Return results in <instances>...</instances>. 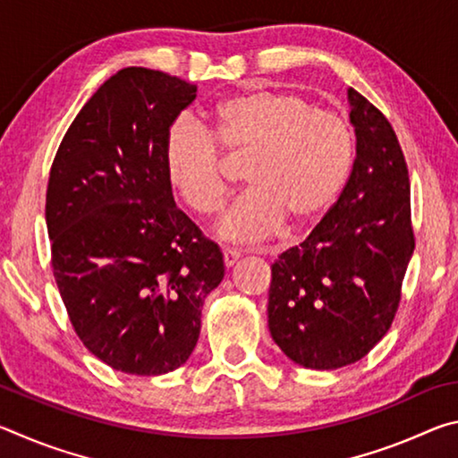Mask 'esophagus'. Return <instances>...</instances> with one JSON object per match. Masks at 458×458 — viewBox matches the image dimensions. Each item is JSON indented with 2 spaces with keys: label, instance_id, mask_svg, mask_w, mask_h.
<instances>
[{
  "label": "esophagus",
  "instance_id": "obj_1",
  "mask_svg": "<svg viewBox=\"0 0 458 458\" xmlns=\"http://www.w3.org/2000/svg\"><path fill=\"white\" fill-rule=\"evenodd\" d=\"M222 252H224V265H226V268L234 267L240 260V257H242V252H240L238 248H224Z\"/></svg>",
  "mask_w": 458,
  "mask_h": 458
}]
</instances>
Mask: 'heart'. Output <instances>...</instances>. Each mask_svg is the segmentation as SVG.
I'll use <instances>...</instances> for the list:
<instances>
[{"label": "heart", "instance_id": "heart-1", "mask_svg": "<svg viewBox=\"0 0 458 458\" xmlns=\"http://www.w3.org/2000/svg\"><path fill=\"white\" fill-rule=\"evenodd\" d=\"M246 157L250 185L220 232L230 240H260L283 222H319L344 191L353 165V139L344 119L289 90L250 89L224 98L210 127L175 123L165 141V174L185 206L201 218L228 201L226 161Z\"/></svg>", "mask_w": 458, "mask_h": 458}]
</instances>
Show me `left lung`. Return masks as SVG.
<instances>
[{
  "label": "left lung",
  "mask_w": 458,
  "mask_h": 458,
  "mask_svg": "<svg viewBox=\"0 0 458 458\" xmlns=\"http://www.w3.org/2000/svg\"><path fill=\"white\" fill-rule=\"evenodd\" d=\"M353 167L339 199L273 265L268 329L286 358L311 369L360 361L392 327L414 252L410 177L379 108L347 90Z\"/></svg>",
  "instance_id": "1"
}]
</instances>
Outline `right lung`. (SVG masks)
Instances as JSON below:
<instances>
[{
	"instance_id": "1",
	"label": "right lung",
	"mask_w": 458,
	"mask_h": 458,
	"mask_svg": "<svg viewBox=\"0 0 458 458\" xmlns=\"http://www.w3.org/2000/svg\"><path fill=\"white\" fill-rule=\"evenodd\" d=\"M198 87L141 66L81 108L52 161V273L84 347L113 369L161 376L198 344L224 278L218 244L175 206L165 141Z\"/></svg>"
}]
</instances>
